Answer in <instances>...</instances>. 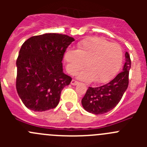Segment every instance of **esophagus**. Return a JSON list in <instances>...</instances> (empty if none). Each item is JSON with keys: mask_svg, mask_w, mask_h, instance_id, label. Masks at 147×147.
I'll list each match as a JSON object with an SVG mask.
<instances>
[{"mask_svg": "<svg viewBox=\"0 0 147 147\" xmlns=\"http://www.w3.org/2000/svg\"><path fill=\"white\" fill-rule=\"evenodd\" d=\"M78 82L77 81H76V80H72V81H71V84L72 85H76L78 84Z\"/></svg>", "mask_w": 147, "mask_h": 147, "instance_id": "obj_1", "label": "esophagus"}]
</instances>
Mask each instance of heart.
Returning a JSON list of instances; mask_svg holds the SVG:
<instances>
[{"label":"heart","mask_w":147,"mask_h":147,"mask_svg":"<svg viewBox=\"0 0 147 147\" xmlns=\"http://www.w3.org/2000/svg\"><path fill=\"white\" fill-rule=\"evenodd\" d=\"M66 68L70 74H78L84 81L101 84L110 81L121 65L123 51L119 44L110 43L100 37H90L77 45L76 50L69 49L64 56Z\"/></svg>","instance_id":"b5f03b06"}]
</instances>
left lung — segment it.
Returning a JSON list of instances; mask_svg holds the SVG:
<instances>
[{
  "mask_svg": "<svg viewBox=\"0 0 147 147\" xmlns=\"http://www.w3.org/2000/svg\"><path fill=\"white\" fill-rule=\"evenodd\" d=\"M123 71L106 85L97 88L89 87L82 105L86 111L100 115L109 112L119 104L129 85V72L131 60L128 52L125 53Z\"/></svg>",
  "mask_w": 147,
  "mask_h": 147,
  "instance_id": "obj_1",
  "label": "left lung"
}]
</instances>
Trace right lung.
<instances>
[{"mask_svg": "<svg viewBox=\"0 0 147 147\" xmlns=\"http://www.w3.org/2000/svg\"><path fill=\"white\" fill-rule=\"evenodd\" d=\"M73 37L49 33L34 36L22 45L17 59L16 88L26 107L35 112L55 108L71 76L62 69L63 55Z\"/></svg>", "mask_w": 147, "mask_h": 147, "instance_id": "right-lung-1", "label": "right lung"}]
</instances>
